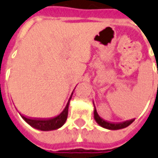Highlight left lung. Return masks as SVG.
I'll return each instance as SVG.
<instances>
[{
	"instance_id": "1",
	"label": "left lung",
	"mask_w": 158,
	"mask_h": 158,
	"mask_svg": "<svg viewBox=\"0 0 158 158\" xmlns=\"http://www.w3.org/2000/svg\"><path fill=\"white\" fill-rule=\"evenodd\" d=\"M94 104V102H93ZM94 119L95 121L97 122V123L98 125H100L102 127H104L106 129H109V130H119V129L125 128L127 127H128L130 124L133 123L134 119L129 120V121H126V122H123V123H111L106 122L105 120H103L102 118H101L100 116L97 113V110H96V107H95L94 105Z\"/></svg>"
}]
</instances>
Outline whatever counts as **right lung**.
Listing matches in <instances>:
<instances>
[{
  "label": "right lung",
  "instance_id": "add662e5",
  "mask_svg": "<svg viewBox=\"0 0 158 158\" xmlns=\"http://www.w3.org/2000/svg\"><path fill=\"white\" fill-rule=\"evenodd\" d=\"M72 94H73V92L71 95L65 109L61 111V114L58 115L57 117H53V118H51V119H30V118H27V117H24L22 115H21V117L31 127H32L37 129V130H41V131L56 130V129L61 127L64 125V123H66V119H67L68 107H69L70 101L72 99Z\"/></svg>",
  "mask_w": 158,
  "mask_h": 158
}]
</instances>
